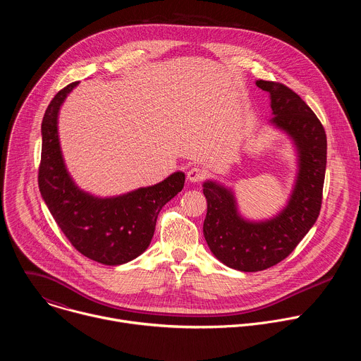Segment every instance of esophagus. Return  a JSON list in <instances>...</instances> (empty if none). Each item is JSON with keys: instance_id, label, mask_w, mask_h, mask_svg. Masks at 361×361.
Returning a JSON list of instances; mask_svg holds the SVG:
<instances>
[{"instance_id": "esophagus-1", "label": "esophagus", "mask_w": 361, "mask_h": 361, "mask_svg": "<svg viewBox=\"0 0 361 361\" xmlns=\"http://www.w3.org/2000/svg\"><path fill=\"white\" fill-rule=\"evenodd\" d=\"M187 178L191 183H200V181H202L205 178V171L202 169H200V167H191L188 170V173H187Z\"/></svg>"}]
</instances>
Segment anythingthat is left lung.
Wrapping results in <instances>:
<instances>
[{"label": "left lung", "mask_w": 361, "mask_h": 361, "mask_svg": "<svg viewBox=\"0 0 361 361\" xmlns=\"http://www.w3.org/2000/svg\"><path fill=\"white\" fill-rule=\"evenodd\" d=\"M257 87L271 98L270 120L287 133L298 151V176L287 207L274 219L247 221L237 213L233 192L205 181L207 216L202 233L212 252L227 267L262 271L279 264L310 230L322 209L327 163V137L323 124L291 88L281 82L259 80Z\"/></svg>", "instance_id": "8db88e82"}]
</instances>
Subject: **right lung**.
<instances>
[{"label":"right lung","mask_w":361,"mask_h":361,"mask_svg":"<svg viewBox=\"0 0 361 361\" xmlns=\"http://www.w3.org/2000/svg\"><path fill=\"white\" fill-rule=\"evenodd\" d=\"M77 84L60 90L45 110L38 187L49 213L77 251L97 263L118 266L147 250L160 210L183 190L185 176L177 171L156 185L111 198L81 191L66 169L57 130L60 107Z\"/></svg>","instance_id":"add662e5"}]
</instances>
